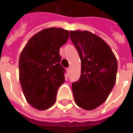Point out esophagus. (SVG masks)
Listing matches in <instances>:
<instances>
[{"mask_svg": "<svg viewBox=\"0 0 133 133\" xmlns=\"http://www.w3.org/2000/svg\"><path fill=\"white\" fill-rule=\"evenodd\" d=\"M67 71H68V72H70V68H68L67 69Z\"/></svg>", "mask_w": 133, "mask_h": 133, "instance_id": "1", "label": "esophagus"}]
</instances>
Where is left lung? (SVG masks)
I'll return each instance as SVG.
<instances>
[{"instance_id": "left-lung-1", "label": "left lung", "mask_w": 133, "mask_h": 133, "mask_svg": "<svg viewBox=\"0 0 133 133\" xmlns=\"http://www.w3.org/2000/svg\"><path fill=\"white\" fill-rule=\"evenodd\" d=\"M70 39L81 61V78L72 84L75 103L92 110L102 105L116 81L117 59L105 41L88 30H71Z\"/></svg>"}]
</instances>
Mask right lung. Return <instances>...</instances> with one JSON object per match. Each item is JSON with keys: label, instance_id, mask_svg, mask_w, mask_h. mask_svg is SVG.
Listing matches in <instances>:
<instances>
[{"label": "right lung", "instance_id": "add662e5", "mask_svg": "<svg viewBox=\"0 0 133 133\" xmlns=\"http://www.w3.org/2000/svg\"><path fill=\"white\" fill-rule=\"evenodd\" d=\"M69 38L63 28H45L28 41L19 58V81L25 98L35 109L52 107L59 87L65 83L60 48Z\"/></svg>", "mask_w": 133, "mask_h": 133}]
</instances>
